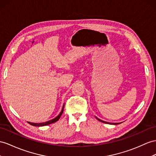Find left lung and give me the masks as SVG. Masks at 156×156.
I'll return each mask as SVG.
<instances>
[{"label": "left lung", "instance_id": "left-lung-1", "mask_svg": "<svg viewBox=\"0 0 156 156\" xmlns=\"http://www.w3.org/2000/svg\"><path fill=\"white\" fill-rule=\"evenodd\" d=\"M95 118H96V119L98 120V121H101V122H104V123H106V124H110V125H119V124L121 123V122H118V123H111V122H106V121H102V120L98 119V118L96 117H95Z\"/></svg>", "mask_w": 156, "mask_h": 156}]
</instances>
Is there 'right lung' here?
Masks as SVG:
<instances>
[{
    "label": "right lung",
    "instance_id": "add662e5",
    "mask_svg": "<svg viewBox=\"0 0 156 156\" xmlns=\"http://www.w3.org/2000/svg\"><path fill=\"white\" fill-rule=\"evenodd\" d=\"M64 107H65V104L63 105L62 110H61V113H60L58 114V116L56 117H55V119H53L50 120V121H49L44 122H41V123H34V122H28V123L30 124V125H32V126H43L49 125H50V124H52V123H54V122H57V121H58V119H60V117H61V116L62 113H63Z\"/></svg>",
    "mask_w": 156,
    "mask_h": 156
}]
</instances>
